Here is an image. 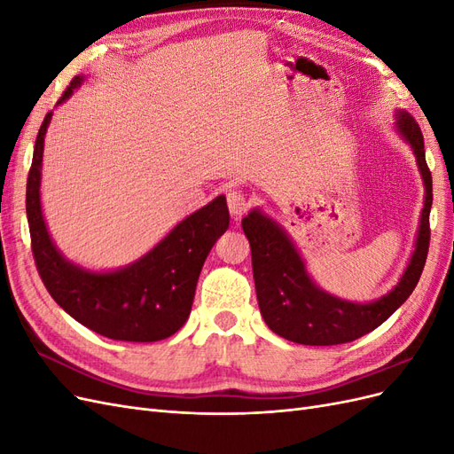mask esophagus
Instances as JSON below:
<instances>
[{
    "label": "esophagus",
    "mask_w": 454,
    "mask_h": 454,
    "mask_svg": "<svg viewBox=\"0 0 454 454\" xmlns=\"http://www.w3.org/2000/svg\"><path fill=\"white\" fill-rule=\"evenodd\" d=\"M227 206H229L231 215L235 217V219H239V217H242L246 212H248L250 200H248V197H246V195L242 193V191L231 189L229 193H227Z\"/></svg>",
    "instance_id": "1"
}]
</instances>
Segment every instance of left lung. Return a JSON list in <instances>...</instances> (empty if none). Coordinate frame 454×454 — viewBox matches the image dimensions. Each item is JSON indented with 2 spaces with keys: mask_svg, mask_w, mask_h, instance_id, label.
<instances>
[{
  "mask_svg": "<svg viewBox=\"0 0 454 454\" xmlns=\"http://www.w3.org/2000/svg\"><path fill=\"white\" fill-rule=\"evenodd\" d=\"M395 130L415 151L426 197L415 252L390 294L371 303H352L320 290L309 277L295 244L274 219L259 208L242 219L244 235L248 237L252 248L259 310L277 335L310 347L342 345L373 332L413 294L430 246L432 174L426 164L424 138L417 121L407 112H397Z\"/></svg>",
  "mask_w": 454,
  "mask_h": 454,
  "instance_id": "8db88e82",
  "label": "left lung"
}]
</instances>
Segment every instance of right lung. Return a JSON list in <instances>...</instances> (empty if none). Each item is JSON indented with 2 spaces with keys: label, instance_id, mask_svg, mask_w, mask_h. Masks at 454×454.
<instances>
[{
  "label": "right lung",
  "instance_id": "obj_1",
  "mask_svg": "<svg viewBox=\"0 0 454 454\" xmlns=\"http://www.w3.org/2000/svg\"><path fill=\"white\" fill-rule=\"evenodd\" d=\"M81 83L83 75L74 77L59 104ZM51 117L52 112L41 122L26 184L32 254L47 292L74 320L107 339L153 342L174 335L189 318L206 257L229 227L225 197L187 215L153 250L127 267L94 272L74 265L54 246L41 212V160Z\"/></svg>",
  "mask_w": 454,
  "mask_h": 454
}]
</instances>
